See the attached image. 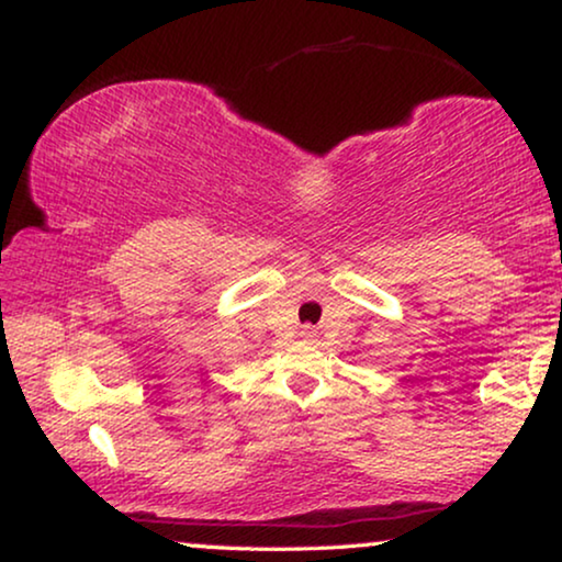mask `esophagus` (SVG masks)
<instances>
[{
    "mask_svg": "<svg viewBox=\"0 0 562 562\" xmlns=\"http://www.w3.org/2000/svg\"><path fill=\"white\" fill-rule=\"evenodd\" d=\"M302 337H306V340H317V329H314L312 325H304L302 327Z\"/></svg>",
    "mask_w": 562,
    "mask_h": 562,
    "instance_id": "34e87169",
    "label": "esophagus"
}]
</instances>
